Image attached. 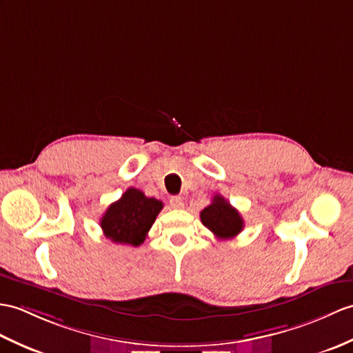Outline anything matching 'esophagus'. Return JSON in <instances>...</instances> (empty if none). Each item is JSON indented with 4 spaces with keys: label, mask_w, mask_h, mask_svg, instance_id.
Listing matches in <instances>:
<instances>
[{
    "label": "esophagus",
    "mask_w": 353,
    "mask_h": 353,
    "mask_svg": "<svg viewBox=\"0 0 353 353\" xmlns=\"http://www.w3.org/2000/svg\"><path fill=\"white\" fill-rule=\"evenodd\" d=\"M170 206L173 209H182L183 208V199H182V196H179V195L171 196Z\"/></svg>",
    "instance_id": "esophagus-1"
}]
</instances>
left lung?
<instances>
[{
  "instance_id": "left-lung-1",
  "label": "left lung",
  "mask_w": 353,
  "mask_h": 353,
  "mask_svg": "<svg viewBox=\"0 0 353 353\" xmlns=\"http://www.w3.org/2000/svg\"><path fill=\"white\" fill-rule=\"evenodd\" d=\"M204 227L214 233L218 239H232L243 228V219L223 195H215L208 208L200 212Z\"/></svg>"
}]
</instances>
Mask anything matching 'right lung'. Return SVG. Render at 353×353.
<instances>
[{
  "instance_id": "add662e5",
  "label": "right lung",
  "mask_w": 353,
  "mask_h": 353,
  "mask_svg": "<svg viewBox=\"0 0 353 353\" xmlns=\"http://www.w3.org/2000/svg\"><path fill=\"white\" fill-rule=\"evenodd\" d=\"M162 208L161 200L145 196L137 188H129L101 218L102 232L112 242L138 247L145 241Z\"/></svg>"
}]
</instances>
